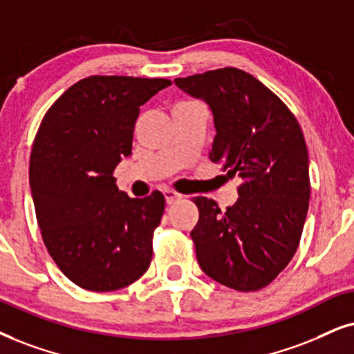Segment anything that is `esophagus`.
Wrapping results in <instances>:
<instances>
[{
	"mask_svg": "<svg viewBox=\"0 0 354 354\" xmlns=\"http://www.w3.org/2000/svg\"><path fill=\"white\" fill-rule=\"evenodd\" d=\"M163 194L165 199H167V204H174L180 199H183V194H180V192H176L174 189H165Z\"/></svg>",
	"mask_w": 354,
	"mask_h": 354,
	"instance_id": "34e87169",
	"label": "esophagus"
}]
</instances>
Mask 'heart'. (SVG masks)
Listing matches in <instances>:
<instances>
[{
	"mask_svg": "<svg viewBox=\"0 0 354 354\" xmlns=\"http://www.w3.org/2000/svg\"><path fill=\"white\" fill-rule=\"evenodd\" d=\"M181 102H191V101H181Z\"/></svg>",
	"mask_w": 354,
	"mask_h": 354,
	"instance_id": "b5f03b06",
	"label": "heart"
}]
</instances>
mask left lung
<instances>
[{
	"label": "left lung",
	"instance_id": "1",
	"mask_svg": "<svg viewBox=\"0 0 354 354\" xmlns=\"http://www.w3.org/2000/svg\"><path fill=\"white\" fill-rule=\"evenodd\" d=\"M174 83L210 106L217 136L209 158L241 178L240 198L227 210L214 199H192L199 221L191 239L201 270L240 292L266 288L292 259L307 217L310 180L301 125L270 88L240 68Z\"/></svg>",
	"mask_w": 354,
	"mask_h": 354
}]
</instances>
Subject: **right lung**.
I'll list each match as a JSON object with an SVG mask.
<instances>
[{"mask_svg": "<svg viewBox=\"0 0 354 354\" xmlns=\"http://www.w3.org/2000/svg\"><path fill=\"white\" fill-rule=\"evenodd\" d=\"M169 84L93 75L71 84L39 125L29 162L35 217L48 254L80 288L118 290L149 270L165 196L129 198L114 169L131 155L140 106Z\"/></svg>", "mask_w": 354, "mask_h": 354, "instance_id": "obj_1", "label": "right lung"}]
</instances>
